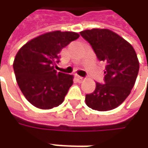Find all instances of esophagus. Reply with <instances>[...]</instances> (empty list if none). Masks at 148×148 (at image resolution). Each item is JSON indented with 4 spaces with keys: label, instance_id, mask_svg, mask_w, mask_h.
Returning a JSON list of instances; mask_svg holds the SVG:
<instances>
[{
    "label": "esophagus",
    "instance_id": "1",
    "mask_svg": "<svg viewBox=\"0 0 148 148\" xmlns=\"http://www.w3.org/2000/svg\"><path fill=\"white\" fill-rule=\"evenodd\" d=\"M77 80L78 81V82L82 83L85 81V78L82 77H80V76H77Z\"/></svg>",
    "mask_w": 148,
    "mask_h": 148
}]
</instances>
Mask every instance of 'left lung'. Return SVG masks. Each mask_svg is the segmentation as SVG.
Wrapping results in <instances>:
<instances>
[{
    "label": "left lung",
    "instance_id": "1",
    "mask_svg": "<svg viewBox=\"0 0 148 148\" xmlns=\"http://www.w3.org/2000/svg\"><path fill=\"white\" fill-rule=\"evenodd\" d=\"M80 34L105 64V82H96L94 92L86 95V103L95 110L115 109L128 97L136 82L139 71L136 52L125 39L109 29H87Z\"/></svg>",
    "mask_w": 148,
    "mask_h": 148
}]
</instances>
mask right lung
Instances as JSON below:
<instances>
[{"label": "right lung", "mask_w": 148, "mask_h": 148, "mask_svg": "<svg viewBox=\"0 0 148 148\" xmlns=\"http://www.w3.org/2000/svg\"><path fill=\"white\" fill-rule=\"evenodd\" d=\"M79 38L74 32L46 33L25 43L13 64L20 90L32 105L49 110L61 105L73 83V76L55 70L60 52Z\"/></svg>", "instance_id": "add662e5"}]
</instances>
